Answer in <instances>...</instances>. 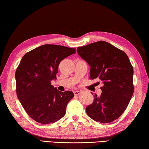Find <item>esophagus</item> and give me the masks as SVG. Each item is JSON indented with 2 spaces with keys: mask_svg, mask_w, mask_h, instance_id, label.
Listing matches in <instances>:
<instances>
[{
  "mask_svg": "<svg viewBox=\"0 0 149 149\" xmlns=\"http://www.w3.org/2000/svg\"><path fill=\"white\" fill-rule=\"evenodd\" d=\"M81 91L79 90H75L74 91V95H78L79 94L81 93Z\"/></svg>",
  "mask_w": 149,
  "mask_h": 149,
  "instance_id": "obj_1",
  "label": "esophagus"
}]
</instances>
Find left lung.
<instances>
[{
	"label": "left lung",
	"instance_id": "obj_1",
	"mask_svg": "<svg viewBox=\"0 0 149 149\" xmlns=\"http://www.w3.org/2000/svg\"><path fill=\"white\" fill-rule=\"evenodd\" d=\"M77 52L90 66L91 79L103 84L100 95H94L93 102L86 107L87 115L101 123L115 121L125 111L134 92V71L128 56L104 41L78 47Z\"/></svg>",
	"mask_w": 149,
	"mask_h": 149
}]
</instances>
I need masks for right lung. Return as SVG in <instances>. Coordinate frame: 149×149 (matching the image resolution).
<instances>
[{
	"instance_id": "right-lung-1",
	"label": "right lung",
	"mask_w": 149,
	"mask_h": 149,
	"mask_svg": "<svg viewBox=\"0 0 149 149\" xmlns=\"http://www.w3.org/2000/svg\"><path fill=\"white\" fill-rule=\"evenodd\" d=\"M75 53L74 49L48 44L31 50L22 58L15 73L17 95L28 115L36 122L49 124L65 116L74 94L59 91L51 81L57 79L60 62Z\"/></svg>"
}]
</instances>
